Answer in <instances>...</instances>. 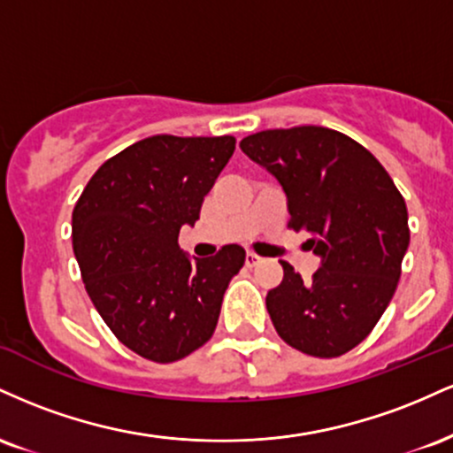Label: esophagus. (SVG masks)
Returning a JSON list of instances; mask_svg holds the SVG:
<instances>
[{"label":"esophagus","mask_w":453,"mask_h":453,"mask_svg":"<svg viewBox=\"0 0 453 453\" xmlns=\"http://www.w3.org/2000/svg\"><path fill=\"white\" fill-rule=\"evenodd\" d=\"M244 264H247L249 268H253V266H257V264H262V257L256 256V253L249 251L247 256H244Z\"/></svg>","instance_id":"34e87169"}]
</instances>
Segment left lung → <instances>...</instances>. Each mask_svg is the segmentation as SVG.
Segmentation results:
<instances>
[{"label":"left lung","instance_id":"obj_1","mask_svg":"<svg viewBox=\"0 0 453 453\" xmlns=\"http://www.w3.org/2000/svg\"><path fill=\"white\" fill-rule=\"evenodd\" d=\"M288 196L289 227L311 234L321 259L309 280L288 262L266 296L279 336L315 357H339L371 334L388 309L409 249L403 196L375 155L345 134L303 126L241 140Z\"/></svg>","mask_w":453,"mask_h":453}]
</instances>
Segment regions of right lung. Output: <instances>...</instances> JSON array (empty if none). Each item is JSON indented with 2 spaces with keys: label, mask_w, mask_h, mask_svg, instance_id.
<instances>
[{
  "label": "right lung",
  "mask_w": 453,
  "mask_h": 453,
  "mask_svg": "<svg viewBox=\"0 0 453 453\" xmlns=\"http://www.w3.org/2000/svg\"><path fill=\"white\" fill-rule=\"evenodd\" d=\"M232 136L161 134L100 165L72 212V244L93 306L123 345L150 362L189 356L211 339L244 249L189 257L179 232L194 226Z\"/></svg>",
  "instance_id": "obj_1"
}]
</instances>
